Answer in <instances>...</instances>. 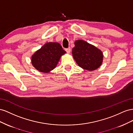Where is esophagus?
I'll return each instance as SVG.
<instances>
[{
  "mask_svg": "<svg viewBox=\"0 0 133 133\" xmlns=\"http://www.w3.org/2000/svg\"><path fill=\"white\" fill-rule=\"evenodd\" d=\"M65 51L67 52V53H68V54H70V52H71V48H70V47H69L68 48H66L65 49Z\"/></svg>",
  "mask_w": 133,
  "mask_h": 133,
  "instance_id": "34e87169",
  "label": "esophagus"
}]
</instances>
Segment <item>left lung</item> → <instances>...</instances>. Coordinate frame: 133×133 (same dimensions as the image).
<instances>
[{"label": "left lung", "mask_w": 133, "mask_h": 133, "mask_svg": "<svg viewBox=\"0 0 133 133\" xmlns=\"http://www.w3.org/2000/svg\"><path fill=\"white\" fill-rule=\"evenodd\" d=\"M72 56L79 67L89 71L98 69L103 60V54L100 50L83 40L75 41Z\"/></svg>", "instance_id": "obj_1"}]
</instances>
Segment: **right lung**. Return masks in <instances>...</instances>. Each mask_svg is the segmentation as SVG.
Masks as SVG:
<instances>
[{
  "instance_id": "1",
  "label": "right lung",
  "mask_w": 133,
  "mask_h": 133,
  "mask_svg": "<svg viewBox=\"0 0 133 133\" xmlns=\"http://www.w3.org/2000/svg\"><path fill=\"white\" fill-rule=\"evenodd\" d=\"M66 53L59 43L48 42L33 55L32 65L38 71L48 73L55 69L61 57Z\"/></svg>"
}]
</instances>
